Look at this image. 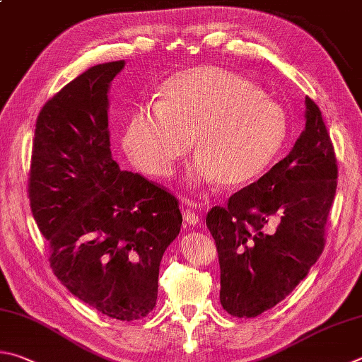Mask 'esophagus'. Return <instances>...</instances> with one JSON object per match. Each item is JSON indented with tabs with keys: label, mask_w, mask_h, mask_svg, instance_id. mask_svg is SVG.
Segmentation results:
<instances>
[{
	"label": "esophagus",
	"mask_w": 362,
	"mask_h": 362,
	"mask_svg": "<svg viewBox=\"0 0 362 362\" xmlns=\"http://www.w3.org/2000/svg\"><path fill=\"white\" fill-rule=\"evenodd\" d=\"M183 221H185V225L188 226H196L199 223V215L193 212V210L185 209L183 210Z\"/></svg>",
	"instance_id": "34e87169"
}]
</instances>
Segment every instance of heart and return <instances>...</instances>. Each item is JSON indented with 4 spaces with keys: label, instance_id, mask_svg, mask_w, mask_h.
Instances as JSON below:
<instances>
[{
    "label": "heart",
    "instance_id": "obj_1",
    "mask_svg": "<svg viewBox=\"0 0 362 362\" xmlns=\"http://www.w3.org/2000/svg\"><path fill=\"white\" fill-rule=\"evenodd\" d=\"M193 185L240 187L264 173L286 137V115L245 77L218 66L183 71L163 83L158 104L129 114L122 146L136 169L155 179L173 173L188 139Z\"/></svg>",
    "mask_w": 362,
    "mask_h": 362
}]
</instances>
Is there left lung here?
Segmentation results:
<instances>
[{
  "label": "left lung",
  "instance_id": "8db88e82",
  "mask_svg": "<svg viewBox=\"0 0 362 362\" xmlns=\"http://www.w3.org/2000/svg\"><path fill=\"white\" fill-rule=\"evenodd\" d=\"M337 188V160L320 107L305 98V128L290 155L212 207L206 225L220 261V302L255 318L284 300L317 262Z\"/></svg>",
  "mask_w": 362,
  "mask_h": 362
}]
</instances>
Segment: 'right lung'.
I'll return each instance as SVG.
<instances>
[{
	"label": "right lung",
	"mask_w": 362,
	"mask_h": 362,
	"mask_svg": "<svg viewBox=\"0 0 362 362\" xmlns=\"http://www.w3.org/2000/svg\"><path fill=\"white\" fill-rule=\"evenodd\" d=\"M123 66L96 64L44 104L28 194L58 280L106 317L133 321L153 310L182 214L173 194L112 158L107 93Z\"/></svg>",
	"instance_id": "obj_1"
}]
</instances>
